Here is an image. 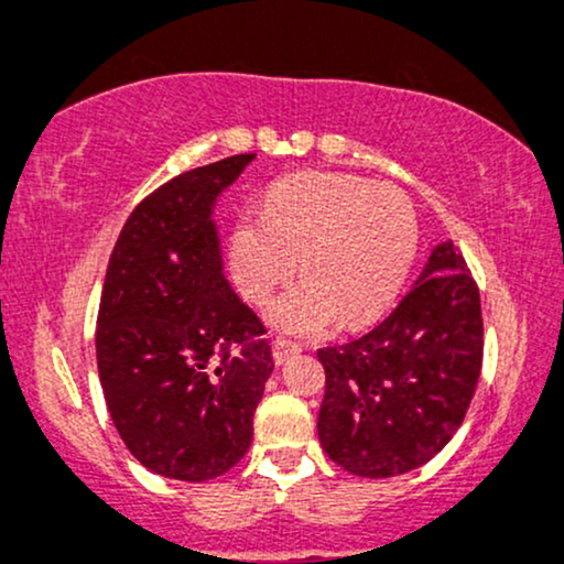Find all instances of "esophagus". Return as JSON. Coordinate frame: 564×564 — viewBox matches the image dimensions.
I'll return each instance as SVG.
<instances>
[{
    "label": "esophagus",
    "instance_id": "obj_1",
    "mask_svg": "<svg viewBox=\"0 0 564 564\" xmlns=\"http://www.w3.org/2000/svg\"><path fill=\"white\" fill-rule=\"evenodd\" d=\"M297 354H301V346H297V343L282 340V337H276L274 346H271V356H274L276 364H284V361L295 359Z\"/></svg>",
    "mask_w": 564,
    "mask_h": 564
}]
</instances>
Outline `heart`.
<instances>
[{
  "instance_id": "heart-1",
  "label": "heart",
  "mask_w": 564,
  "mask_h": 564,
  "mask_svg": "<svg viewBox=\"0 0 564 564\" xmlns=\"http://www.w3.org/2000/svg\"><path fill=\"white\" fill-rule=\"evenodd\" d=\"M420 227L406 192L367 178L306 171L274 184L263 214L245 210L229 240L231 280L263 301L297 267L306 271L267 306L290 335L314 337L337 319L359 327L399 295Z\"/></svg>"
}]
</instances>
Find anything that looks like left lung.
I'll return each instance as SVG.
<instances>
[{"label": "left lung", "instance_id": "8db88e82", "mask_svg": "<svg viewBox=\"0 0 564 564\" xmlns=\"http://www.w3.org/2000/svg\"><path fill=\"white\" fill-rule=\"evenodd\" d=\"M319 441L359 478L422 467L465 420L482 367L480 293L454 242L435 245L393 314L346 346L322 348Z\"/></svg>", "mask_w": 564, "mask_h": 564}]
</instances>
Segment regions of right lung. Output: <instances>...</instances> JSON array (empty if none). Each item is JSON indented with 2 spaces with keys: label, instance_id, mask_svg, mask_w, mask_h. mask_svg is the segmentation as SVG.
<instances>
[{
  "label": "right lung",
  "instance_id": "obj_1",
  "mask_svg": "<svg viewBox=\"0 0 564 564\" xmlns=\"http://www.w3.org/2000/svg\"><path fill=\"white\" fill-rule=\"evenodd\" d=\"M184 171L126 218L97 314V369L112 425L163 478L229 473L253 441L274 361L267 327L224 276L216 197L253 161Z\"/></svg>",
  "mask_w": 564,
  "mask_h": 564
}]
</instances>
